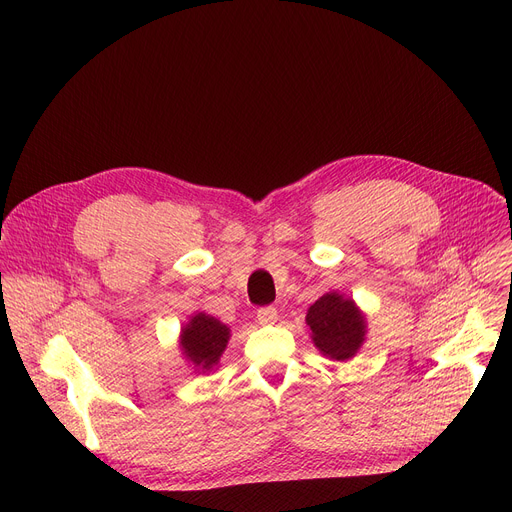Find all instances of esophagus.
I'll use <instances>...</instances> for the list:
<instances>
[{
    "instance_id": "obj_1",
    "label": "esophagus",
    "mask_w": 512,
    "mask_h": 512,
    "mask_svg": "<svg viewBox=\"0 0 512 512\" xmlns=\"http://www.w3.org/2000/svg\"><path fill=\"white\" fill-rule=\"evenodd\" d=\"M256 318H258V322H260L262 326H268V324H274V322L279 320V311H277V307L266 305V307H260V309L256 311Z\"/></svg>"
}]
</instances>
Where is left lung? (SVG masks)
Listing matches in <instances>:
<instances>
[{
	"label": "left lung",
	"instance_id": "left-lung-1",
	"mask_svg": "<svg viewBox=\"0 0 512 512\" xmlns=\"http://www.w3.org/2000/svg\"><path fill=\"white\" fill-rule=\"evenodd\" d=\"M311 338L326 357L346 361L357 355L365 340V320L350 299L326 293L307 311Z\"/></svg>",
	"mask_w": 512,
	"mask_h": 512
}]
</instances>
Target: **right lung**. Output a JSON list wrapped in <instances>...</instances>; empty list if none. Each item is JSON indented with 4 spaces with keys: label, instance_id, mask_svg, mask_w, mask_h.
Wrapping results in <instances>:
<instances>
[{
    "label": "right lung",
    "instance_id": "1",
    "mask_svg": "<svg viewBox=\"0 0 512 512\" xmlns=\"http://www.w3.org/2000/svg\"><path fill=\"white\" fill-rule=\"evenodd\" d=\"M229 340V328L223 326L219 320L199 313L194 316L188 326L182 330V348L184 355L203 369H211L221 352L225 350Z\"/></svg>",
    "mask_w": 512,
    "mask_h": 512
}]
</instances>
